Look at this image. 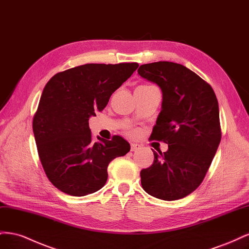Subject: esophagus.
<instances>
[{
	"instance_id": "34e87169",
	"label": "esophagus",
	"mask_w": 249,
	"mask_h": 249,
	"mask_svg": "<svg viewBox=\"0 0 249 249\" xmlns=\"http://www.w3.org/2000/svg\"><path fill=\"white\" fill-rule=\"evenodd\" d=\"M141 148L140 144H137V143H132L131 144V150L132 152H135V150H138Z\"/></svg>"
}]
</instances>
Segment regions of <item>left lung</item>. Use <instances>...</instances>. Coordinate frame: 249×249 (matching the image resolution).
Masks as SVG:
<instances>
[{
  "label": "left lung",
  "mask_w": 249,
  "mask_h": 249,
  "mask_svg": "<svg viewBox=\"0 0 249 249\" xmlns=\"http://www.w3.org/2000/svg\"><path fill=\"white\" fill-rule=\"evenodd\" d=\"M138 73L162 90V110L149 139L168 144L163 154L153 150V164L140 172L142 188L162 200L183 198L201 184L220 143L217 97L209 83L182 64H143Z\"/></svg>",
  "instance_id": "8db88e82"
}]
</instances>
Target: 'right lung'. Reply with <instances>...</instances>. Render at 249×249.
<instances>
[{
	"label": "right lung",
	"instance_id": "right-lung-1",
	"mask_svg": "<svg viewBox=\"0 0 249 249\" xmlns=\"http://www.w3.org/2000/svg\"><path fill=\"white\" fill-rule=\"evenodd\" d=\"M138 63H89L56 73L47 83L33 117V133L44 172L57 189L72 196L100 190L109 163L130 152L115 135L93 141L89 117L137 70Z\"/></svg>",
	"mask_w": 249,
	"mask_h": 249
}]
</instances>
